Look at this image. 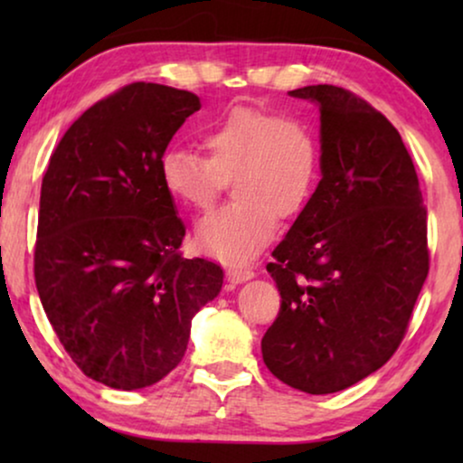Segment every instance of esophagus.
Wrapping results in <instances>:
<instances>
[{"label":"esophagus","mask_w":463,"mask_h":463,"mask_svg":"<svg viewBox=\"0 0 463 463\" xmlns=\"http://www.w3.org/2000/svg\"><path fill=\"white\" fill-rule=\"evenodd\" d=\"M225 274L233 284H242L246 280H250V278H255V271L249 268H227Z\"/></svg>","instance_id":"esophagus-1"}]
</instances>
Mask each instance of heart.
<instances>
[{"mask_svg":"<svg viewBox=\"0 0 463 463\" xmlns=\"http://www.w3.org/2000/svg\"><path fill=\"white\" fill-rule=\"evenodd\" d=\"M206 156L168 147L157 175L170 198L192 211H208L232 176L236 202L202 219L195 242L225 263H249L274 238L278 217H297L320 176L314 132L295 118L255 107H232L200 132Z\"/></svg>","mask_w":463,"mask_h":463,"instance_id":"1","label":"heart"}]
</instances>
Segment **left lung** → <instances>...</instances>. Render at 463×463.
Here are the masks:
<instances>
[{"label":"left lung","instance_id":"left-lung-1","mask_svg":"<svg viewBox=\"0 0 463 463\" xmlns=\"http://www.w3.org/2000/svg\"><path fill=\"white\" fill-rule=\"evenodd\" d=\"M288 94L320 109L322 179L271 252L282 303L261 352L290 388L333 394L401 345L430 269L428 214L388 118L337 86Z\"/></svg>","mask_w":463,"mask_h":463}]
</instances>
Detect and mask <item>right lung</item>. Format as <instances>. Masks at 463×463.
Returning <instances> with one entry per match:
<instances>
[{
	"mask_svg": "<svg viewBox=\"0 0 463 463\" xmlns=\"http://www.w3.org/2000/svg\"><path fill=\"white\" fill-rule=\"evenodd\" d=\"M200 109L194 92L124 86L71 124L42 181L35 287L69 356L94 382L141 390L185 356L223 269L183 259L185 225L157 160Z\"/></svg>",
	"mask_w": 463,
	"mask_h": 463,
	"instance_id": "1",
	"label": "right lung"
}]
</instances>
